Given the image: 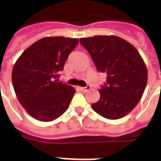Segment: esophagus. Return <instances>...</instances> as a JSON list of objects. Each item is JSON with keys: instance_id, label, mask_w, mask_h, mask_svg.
Returning a JSON list of instances; mask_svg holds the SVG:
<instances>
[{"instance_id": "esophagus-1", "label": "esophagus", "mask_w": 161, "mask_h": 161, "mask_svg": "<svg viewBox=\"0 0 161 161\" xmlns=\"http://www.w3.org/2000/svg\"><path fill=\"white\" fill-rule=\"evenodd\" d=\"M91 89V86L90 85H87V86H85V87H79V90L82 91H89Z\"/></svg>"}]
</instances>
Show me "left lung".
<instances>
[{
	"mask_svg": "<svg viewBox=\"0 0 161 161\" xmlns=\"http://www.w3.org/2000/svg\"><path fill=\"white\" fill-rule=\"evenodd\" d=\"M99 72L107 74L99 90L100 99L93 110L103 117L116 120L128 115L141 100L147 83V70L135 47L120 37L82 38Z\"/></svg>",
	"mask_w": 161,
	"mask_h": 161,
	"instance_id": "1",
	"label": "left lung"
}]
</instances>
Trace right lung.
Here are the masks:
<instances>
[{"label": "right lung", "mask_w": 161, "mask_h": 161, "mask_svg": "<svg viewBox=\"0 0 161 161\" xmlns=\"http://www.w3.org/2000/svg\"><path fill=\"white\" fill-rule=\"evenodd\" d=\"M77 39L46 37L22 53L14 65L13 86L18 100L32 117L41 121L58 118L69 108L76 90L58 82Z\"/></svg>", "instance_id": "1"}]
</instances>
